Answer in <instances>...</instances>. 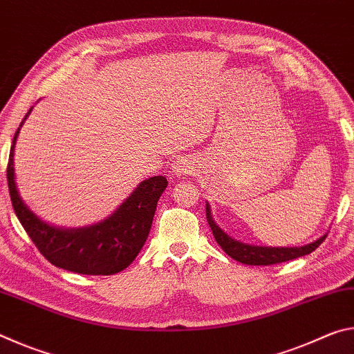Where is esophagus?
<instances>
[{
    "label": "esophagus",
    "instance_id": "esophagus-1",
    "mask_svg": "<svg viewBox=\"0 0 354 354\" xmlns=\"http://www.w3.org/2000/svg\"><path fill=\"white\" fill-rule=\"evenodd\" d=\"M194 165H195L194 160L189 158H178L175 162H173L171 169L178 176H181V175H189V173L194 170Z\"/></svg>",
    "mask_w": 354,
    "mask_h": 354
}]
</instances>
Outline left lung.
Instances as JSON below:
<instances>
[{
	"instance_id": "8db88e82",
	"label": "left lung",
	"mask_w": 354,
	"mask_h": 354,
	"mask_svg": "<svg viewBox=\"0 0 354 354\" xmlns=\"http://www.w3.org/2000/svg\"><path fill=\"white\" fill-rule=\"evenodd\" d=\"M206 218H207L209 226H211L215 241H217L221 250H223L227 256H231L232 259H236L242 263H247V266H272V263H281L286 261L297 259V257L313 253V251L315 248H319V245L326 239V234H325L322 236L319 241H315L313 243L304 245V247H293V248L254 247V245L237 242L234 239H231L230 236L225 234V232L221 231L217 226V223L214 221L209 205H206Z\"/></svg>"
}]
</instances>
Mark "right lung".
Instances as JSON below:
<instances>
[{
  "mask_svg": "<svg viewBox=\"0 0 354 354\" xmlns=\"http://www.w3.org/2000/svg\"><path fill=\"white\" fill-rule=\"evenodd\" d=\"M19 131L20 128L17 129L9 153L8 185L17 217L37 250L53 266L68 272L113 274L124 270L140 253L147 241L156 206L169 184L167 179L164 176H153L142 181L128 200L109 218L98 225L80 230H59L35 217L17 190L14 147Z\"/></svg>",
  "mask_w": 354,
  "mask_h": 354,
  "instance_id": "add662e5",
  "label": "right lung"
}]
</instances>
